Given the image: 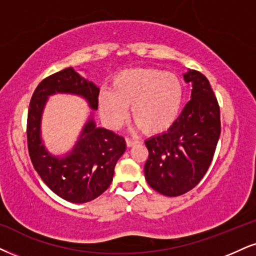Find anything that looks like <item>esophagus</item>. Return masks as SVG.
I'll use <instances>...</instances> for the list:
<instances>
[{"label":"esophagus","mask_w":256,"mask_h":256,"mask_svg":"<svg viewBox=\"0 0 256 256\" xmlns=\"http://www.w3.org/2000/svg\"><path fill=\"white\" fill-rule=\"evenodd\" d=\"M126 142H127V146L128 147H132V146H134V144H136L138 141V140H134V138H126Z\"/></svg>","instance_id":"34e87169"}]
</instances>
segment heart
<instances>
[{"mask_svg": "<svg viewBox=\"0 0 256 256\" xmlns=\"http://www.w3.org/2000/svg\"><path fill=\"white\" fill-rule=\"evenodd\" d=\"M182 86L178 77L156 68H130L114 78L112 90L100 94V112L110 127L118 128L132 106L134 122L148 134L174 124L180 112Z\"/></svg>", "mask_w": 256, "mask_h": 256, "instance_id": "b5f03b06", "label": "heart"}]
</instances>
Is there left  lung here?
<instances>
[{
    "mask_svg": "<svg viewBox=\"0 0 256 256\" xmlns=\"http://www.w3.org/2000/svg\"><path fill=\"white\" fill-rule=\"evenodd\" d=\"M184 80L192 83L191 100L168 130L144 141L146 180L168 197L184 194L202 180L220 134V106L208 78L192 70Z\"/></svg>",
    "mask_w": 256,
    "mask_h": 256,
    "instance_id": "8db88e82",
    "label": "left lung"
}]
</instances>
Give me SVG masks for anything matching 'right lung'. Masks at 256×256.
<instances>
[{
	"instance_id": "1",
	"label": "right lung",
	"mask_w": 256,
	"mask_h": 256,
	"mask_svg": "<svg viewBox=\"0 0 256 256\" xmlns=\"http://www.w3.org/2000/svg\"><path fill=\"white\" fill-rule=\"evenodd\" d=\"M56 92L80 94L96 110L100 88L72 68L56 72L36 86L30 98L27 118L28 152L40 178L62 200L71 203H86L102 194L112 184L116 162L126 150V141L124 138L112 130L97 128L94 120L90 118L68 156H51L41 142L40 120L47 97Z\"/></svg>"
}]
</instances>
